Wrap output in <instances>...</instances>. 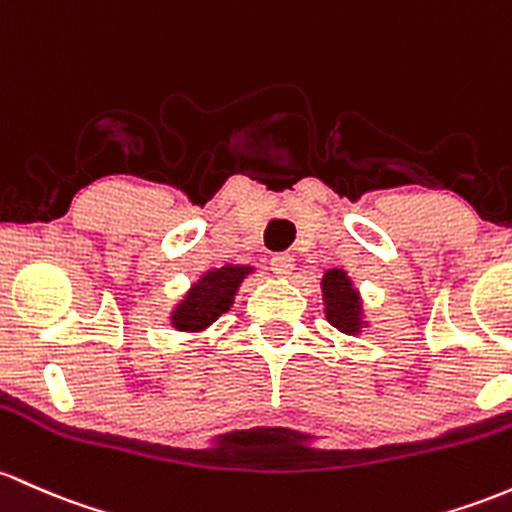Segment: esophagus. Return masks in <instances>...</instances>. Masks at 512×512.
Returning <instances> with one entry per match:
<instances>
[{"label": "esophagus", "mask_w": 512, "mask_h": 512, "mask_svg": "<svg viewBox=\"0 0 512 512\" xmlns=\"http://www.w3.org/2000/svg\"><path fill=\"white\" fill-rule=\"evenodd\" d=\"M269 269H272L277 277H289L291 269H294V257H291L289 252H277V255H272V260H269Z\"/></svg>", "instance_id": "1"}]
</instances>
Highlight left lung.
I'll list each match as a JSON object with an SVG mask.
<instances>
[{"label": "left lung", "mask_w": 512, "mask_h": 512, "mask_svg": "<svg viewBox=\"0 0 512 512\" xmlns=\"http://www.w3.org/2000/svg\"><path fill=\"white\" fill-rule=\"evenodd\" d=\"M323 301L325 316L335 328L347 335H355L362 328V306H359L357 291L352 289L350 279L342 269H328L323 277Z\"/></svg>", "instance_id": "left-lung-1"}]
</instances>
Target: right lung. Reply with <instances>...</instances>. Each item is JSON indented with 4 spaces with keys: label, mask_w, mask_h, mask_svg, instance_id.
I'll return each instance as SVG.
<instances>
[{
    "label": "right lung",
    "mask_w": 512,
    "mask_h": 512,
    "mask_svg": "<svg viewBox=\"0 0 512 512\" xmlns=\"http://www.w3.org/2000/svg\"><path fill=\"white\" fill-rule=\"evenodd\" d=\"M252 267L226 265L211 269L192 286L184 301L172 311V325L177 330H204L221 313L230 311L238 286Z\"/></svg>",
    "instance_id": "obj_1"
}]
</instances>
